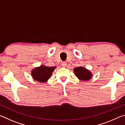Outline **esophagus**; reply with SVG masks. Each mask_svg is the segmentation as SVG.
Masks as SVG:
<instances>
[{"label":"esophagus","instance_id":"esophagus-1","mask_svg":"<svg viewBox=\"0 0 125 125\" xmlns=\"http://www.w3.org/2000/svg\"><path fill=\"white\" fill-rule=\"evenodd\" d=\"M61 65H62V66L65 67L67 66V63L65 62H62V63H61Z\"/></svg>","mask_w":125,"mask_h":125}]
</instances>
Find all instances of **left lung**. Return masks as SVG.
<instances>
[{
    "mask_svg": "<svg viewBox=\"0 0 125 125\" xmlns=\"http://www.w3.org/2000/svg\"><path fill=\"white\" fill-rule=\"evenodd\" d=\"M73 71L76 77L81 80L87 81L92 77V73L84 67H75V68H74Z\"/></svg>",
    "mask_w": 125,
    "mask_h": 125,
    "instance_id": "left-lung-1",
    "label": "left lung"
}]
</instances>
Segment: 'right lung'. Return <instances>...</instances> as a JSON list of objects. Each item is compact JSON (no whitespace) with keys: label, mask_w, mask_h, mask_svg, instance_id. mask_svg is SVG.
Here are the masks:
<instances>
[{"label":"right lung","mask_w":125,"mask_h":125,"mask_svg":"<svg viewBox=\"0 0 125 125\" xmlns=\"http://www.w3.org/2000/svg\"><path fill=\"white\" fill-rule=\"evenodd\" d=\"M56 67H47L41 65L39 67L35 68L31 72L32 78L37 82L45 83L51 77L53 71Z\"/></svg>","instance_id":"1"}]
</instances>
